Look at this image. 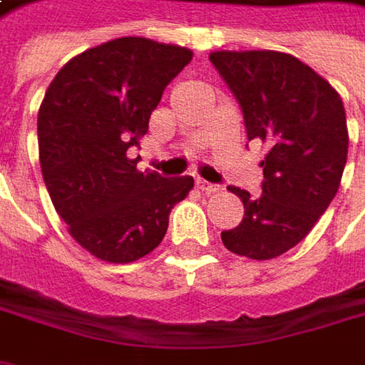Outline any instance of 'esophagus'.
Returning a JSON list of instances; mask_svg holds the SVG:
<instances>
[{"mask_svg": "<svg viewBox=\"0 0 365 365\" xmlns=\"http://www.w3.org/2000/svg\"><path fill=\"white\" fill-rule=\"evenodd\" d=\"M195 185H197V190H200V192H204V194H216V192H220L222 190L220 185H216V183H210V182H206V180H197V182H195Z\"/></svg>", "mask_w": 365, "mask_h": 365, "instance_id": "esophagus-1", "label": "esophagus"}]
</instances>
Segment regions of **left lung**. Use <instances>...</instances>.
Masks as SVG:
<instances>
[{
    "instance_id": "obj_1",
    "label": "left lung",
    "mask_w": 365,
    "mask_h": 365,
    "mask_svg": "<svg viewBox=\"0 0 365 365\" xmlns=\"http://www.w3.org/2000/svg\"><path fill=\"white\" fill-rule=\"evenodd\" d=\"M212 64L240 103L248 141L269 147L262 195L228 190L245 218L222 232L238 257L269 260L297 246L339 190L347 161L346 108L339 93L299 58L274 50H218Z\"/></svg>"
}]
</instances>
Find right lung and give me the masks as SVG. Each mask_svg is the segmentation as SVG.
<instances>
[{"label":"right lung","instance_id":"obj_1","mask_svg":"<svg viewBox=\"0 0 365 365\" xmlns=\"http://www.w3.org/2000/svg\"><path fill=\"white\" fill-rule=\"evenodd\" d=\"M194 56L149 38H117L68 60L38 110L40 168L58 216L93 257L125 264L168 232L194 178L163 180L127 155L141 143L163 88Z\"/></svg>","mask_w":365,"mask_h":365}]
</instances>
